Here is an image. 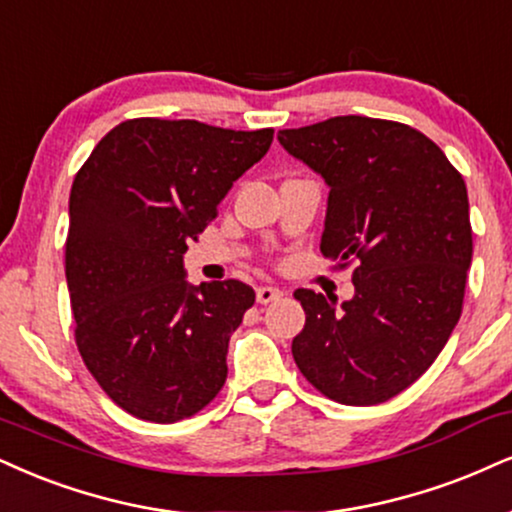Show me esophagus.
Wrapping results in <instances>:
<instances>
[{
    "label": "esophagus",
    "instance_id": "34e87169",
    "mask_svg": "<svg viewBox=\"0 0 512 512\" xmlns=\"http://www.w3.org/2000/svg\"><path fill=\"white\" fill-rule=\"evenodd\" d=\"M280 296H282L280 289H275V287H258L256 301H258V304H273V301L280 299Z\"/></svg>",
    "mask_w": 512,
    "mask_h": 512
}]
</instances>
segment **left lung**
Instances as JSON below:
<instances>
[{
    "label": "left lung",
    "mask_w": 512,
    "mask_h": 512,
    "mask_svg": "<svg viewBox=\"0 0 512 512\" xmlns=\"http://www.w3.org/2000/svg\"><path fill=\"white\" fill-rule=\"evenodd\" d=\"M277 140L330 185L320 251L334 268L353 266L356 287L342 308L296 289L306 325L294 361L327 399L377 406L425 375L463 313L465 180L430 137L384 118H327Z\"/></svg>",
    "instance_id": "1"
}]
</instances>
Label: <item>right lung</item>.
Instances as JSON below:
<instances>
[{
  "instance_id": "obj_1",
  "label": "right lung",
  "mask_w": 512,
  "mask_h": 512,
  "mask_svg": "<svg viewBox=\"0 0 512 512\" xmlns=\"http://www.w3.org/2000/svg\"><path fill=\"white\" fill-rule=\"evenodd\" d=\"M273 132L130 118L75 175L66 237L75 344L125 413L168 425L223 389L227 344L256 294L239 280L189 287L182 254Z\"/></svg>"
}]
</instances>
